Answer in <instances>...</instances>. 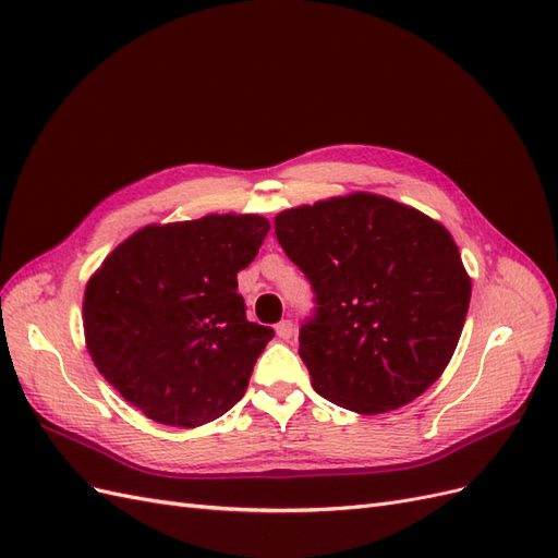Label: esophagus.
<instances>
[{"label": "esophagus", "instance_id": "1", "mask_svg": "<svg viewBox=\"0 0 558 558\" xmlns=\"http://www.w3.org/2000/svg\"><path fill=\"white\" fill-rule=\"evenodd\" d=\"M277 337L279 340H291L293 332H295V324L293 320H281V324H277Z\"/></svg>", "mask_w": 558, "mask_h": 558}]
</instances>
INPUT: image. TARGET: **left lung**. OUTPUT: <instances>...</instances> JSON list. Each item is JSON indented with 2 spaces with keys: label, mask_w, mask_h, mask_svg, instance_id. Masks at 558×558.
Segmentation results:
<instances>
[{
  "label": "left lung",
  "mask_w": 558,
  "mask_h": 558,
  "mask_svg": "<svg viewBox=\"0 0 558 558\" xmlns=\"http://www.w3.org/2000/svg\"><path fill=\"white\" fill-rule=\"evenodd\" d=\"M275 234L316 295L300 328L316 393L381 414L440 379L472 291L442 223L391 197L351 193L277 214Z\"/></svg>",
  "instance_id": "1"
}]
</instances>
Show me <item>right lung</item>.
Returning a JSON list of instances; mask_svg holds the SVG:
<instances>
[{
    "instance_id": "obj_1",
    "label": "right lung",
    "mask_w": 558,
    "mask_h": 558,
    "mask_svg": "<svg viewBox=\"0 0 558 558\" xmlns=\"http://www.w3.org/2000/svg\"><path fill=\"white\" fill-rule=\"evenodd\" d=\"M258 214L154 223L118 244L86 283L95 367L132 408L197 428L238 402L275 330L246 320L238 272L265 240Z\"/></svg>"
}]
</instances>
